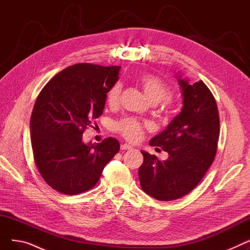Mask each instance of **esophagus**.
Wrapping results in <instances>:
<instances>
[{"label":"esophagus","mask_w":250,"mask_h":250,"mask_svg":"<svg viewBox=\"0 0 250 250\" xmlns=\"http://www.w3.org/2000/svg\"><path fill=\"white\" fill-rule=\"evenodd\" d=\"M133 149V147L132 146H129V145H127V144H123V145L121 146V150H123V151H125V150H132Z\"/></svg>","instance_id":"34e87169"}]
</instances>
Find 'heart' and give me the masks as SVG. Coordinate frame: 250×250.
Segmentation results:
<instances>
[{"instance_id": "b5f03b06", "label": "heart", "mask_w": 250, "mask_h": 250, "mask_svg": "<svg viewBox=\"0 0 250 250\" xmlns=\"http://www.w3.org/2000/svg\"><path fill=\"white\" fill-rule=\"evenodd\" d=\"M139 84L146 96L152 103H158L168 98L171 94L169 86L160 78L151 74L141 75L138 79ZM122 84L115 83L110 87L106 94V101L110 107H115L120 103L122 94ZM114 129L129 142L140 141L145 134L146 125H144L136 118L126 117L114 125Z\"/></svg>"}]
</instances>
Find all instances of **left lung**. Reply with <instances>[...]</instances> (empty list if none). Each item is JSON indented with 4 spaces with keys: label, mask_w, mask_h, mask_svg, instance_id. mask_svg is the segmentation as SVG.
<instances>
[{
    "label": "left lung",
    "mask_w": 250,
    "mask_h": 250,
    "mask_svg": "<svg viewBox=\"0 0 250 250\" xmlns=\"http://www.w3.org/2000/svg\"><path fill=\"white\" fill-rule=\"evenodd\" d=\"M183 107L165 130L150 145L169 154L161 161L142 151L139 168L143 190L159 201H174L190 192L213 164L218 149L220 118L214 95L203 81L188 83L178 79Z\"/></svg>",
    "instance_id": "8db88e82"
}]
</instances>
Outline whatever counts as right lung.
Segmentation results:
<instances>
[{
  "label": "right lung",
  "mask_w": 250,
  "mask_h": 250,
  "mask_svg": "<svg viewBox=\"0 0 250 250\" xmlns=\"http://www.w3.org/2000/svg\"><path fill=\"white\" fill-rule=\"evenodd\" d=\"M120 69L76 63L57 74L37 96L30 120L33 158L55 190L74 195L91 189L120 151L111 137L88 145L82 141L87 126L102 114Z\"/></svg>",
  "instance_id": "right-lung-1"
}]
</instances>
